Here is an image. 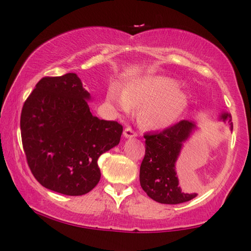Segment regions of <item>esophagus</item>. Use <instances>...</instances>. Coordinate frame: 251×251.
<instances>
[{"mask_svg": "<svg viewBox=\"0 0 251 251\" xmlns=\"http://www.w3.org/2000/svg\"><path fill=\"white\" fill-rule=\"evenodd\" d=\"M137 136V133L131 128V127H126L125 130H124V137L126 138H133Z\"/></svg>", "mask_w": 251, "mask_h": 251, "instance_id": "obj_1", "label": "esophagus"}]
</instances>
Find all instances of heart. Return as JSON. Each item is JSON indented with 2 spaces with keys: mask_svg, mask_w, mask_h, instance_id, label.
I'll list each match as a JSON object with an SVG mask.
<instances>
[{
  "mask_svg": "<svg viewBox=\"0 0 251 251\" xmlns=\"http://www.w3.org/2000/svg\"><path fill=\"white\" fill-rule=\"evenodd\" d=\"M188 94L175 79L160 75H144L124 84L121 93L109 87L106 101L113 108L129 113L139 107L138 121L151 129H164L173 125L188 106Z\"/></svg>",
  "mask_w": 251,
  "mask_h": 251,
  "instance_id": "obj_1",
  "label": "heart"
}]
</instances>
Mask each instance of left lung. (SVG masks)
<instances>
[{
  "label": "left lung",
  "instance_id": "8db88e82",
  "mask_svg": "<svg viewBox=\"0 0 251 251\" xmlns=\"http://www.w3.org/2000/svg\"><path fill=\"white\" fill-rule=\"evenodd\" d=\"M220 120L227 122L232 130L230 114L223 113ZM196 128L195 123L184 120L160 133L144 135L146 150L139 171V181L144 192L155 201L176 205L197 196V194L181 192L175 167L182 144Z\"/></svg>",
  "mask_w": 251,
  "mask_h": 251
}]
</instances>
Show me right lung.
<instances>
[{"label":"right lung","mask_w":251,"mask_h":251,"mask_svg":"<svg viewBox=\"0 0 251 251\" xmlns=\"http://www.w3.org/2000/svg\"><path fill=\"white\" fill-rule=\"evenodd\" d=\"M91 94L75 73L43 77L25 100L21 136L28 167L40 184L67 196L99 184V157L118 145L123 126L93 116Z\"/></svg>","instance_id":"1"}]
</instances>
